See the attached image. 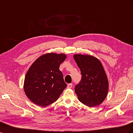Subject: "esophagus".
<instances>
[{"label":"esophagus","instance_id":"esophagus-1","mask_svg":"<svg viewBox=\"0 0 133 133\" xmlns=\"http://www.w3.org/2000/svg\"><path fill=\"white\" fill-rule=\"evenodd\" d=\"M72 84L71 83H70V84H68V85H67V88H71V87H72Z\"/></svg>","mask_w":133,"mask_h":133}]
</instances>
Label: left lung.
Wrapping results in <instances>:
<instances>
[{
  "mask_svg": "<svg viewBox=\"0 0 133 133\" xmlns=\"http://www.w3.org/2000/svg\"><path fill=\"white\" fill-rule=\"evenodd\" d=\"M74 60L80 68L82 79L75 87L78 99L88 107L101 104L109 92V81L101 62L90 55L74 54Z\"/></svg>",
  "mask_w": 133,
  "mask_h": 133,
  "instance_id": "obj_1",
  "label": "left lung"
}]
</instances>
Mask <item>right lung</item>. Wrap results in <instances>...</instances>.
<instances>
[{
  "label": "right lung",
  "instance_id": "right-lung-1",
  "mask_svg": "<svg viewBox=\"0 0 133 133\" xmlns=\"http://www.w3.org/2000/svg\"><path fill=\"white\" fill-rule=\"evenodd\" d=\"M64 54L47 53L38 58L25 75L23 88L31 101L41 107L55 102L66 87L59 66Z\"/></svg>",
  "mask_w": 133,
  "mask_h": 133
}]
</instances>
